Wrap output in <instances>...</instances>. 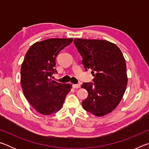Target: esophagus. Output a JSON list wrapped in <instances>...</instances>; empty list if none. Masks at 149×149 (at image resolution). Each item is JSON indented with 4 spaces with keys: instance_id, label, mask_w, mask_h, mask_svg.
Wrapping results in <instances>:
<instances>
[{
    "instance_id": "34e87169",
    "label": "esophagus",
    "mask_w": 149,
    "mask_h": 149,
    "mask_svg": "<svg viewBox=\"0 0 149 149\" xmlns=\"http://www.w3.org/2000/svg\"><path fill=\"white\" fill-rule=\"evenodd\" d=\"M72 87H74V89H79V88H80V85L77 84H74L72 85Z\"/></svg>"
}]
</instances>
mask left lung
Here are the masks:
<instances>
[{
  "mask_svg": "<svg viewBox=\"0 0 149 149\" xmlns=\"http://www.w3.org/2000/svg\"><path fill=\"white\" fill-rule=\"evenodd\" d=\"M85 71L91 70L94 84L84 83L88 97L82 102L85 110L96 116L112 112L119 104L127 85L126 64L116 45L105 40L75 39Z\"/></svg>",
  "mask_w": 149,
  "mask_h": 149,
  "instance_id": "8db88e82",
  "label": "left lung"
}]
</instances>
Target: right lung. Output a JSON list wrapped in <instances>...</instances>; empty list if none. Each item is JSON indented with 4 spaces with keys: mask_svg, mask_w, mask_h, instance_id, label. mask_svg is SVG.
<instances>
[{
    "mask_svg": "<svg viewBox=\"0 0 149 149\" xmlns=\"http://www.w3.org/2000/svg\"><path fill=\"white\" fill-rule=\"evenodd\" d=\"M73 39L52 38L37 42L26 52L21 66V85L25 97L34 109L50 115L61 109L72 84L51 79L56 72V58Z\"/></svg>",
    "mask_w": 149,
    "mask_h": 149,
    "instance_id": "1",
    "label": "right lung"
}]
</instances>
